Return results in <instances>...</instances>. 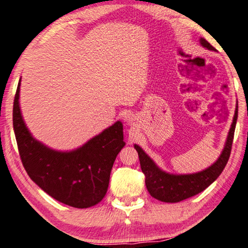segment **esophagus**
<instances>
[{
    "instance_id": "34e87169",
    "label": "esophagus",
    "mask_w": 248,
    "mask_h": 248,
    "mask_svg": "<svg viewBox=\"0 0 248 248\" xmlns=\"http://www.w3.org/2000/svg\"><path fill=\"white\" fill-rule=\"evenodd\" d=\"M128 124H133V118H132L131 116L128 117Z\"/></svg>"
}]
</instances>
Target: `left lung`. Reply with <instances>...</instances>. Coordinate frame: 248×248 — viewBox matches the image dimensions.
<instances>
[{"instance_id":"1","label":"left lung","mask_w":248,"mask_h":248,"mask_svg":"<svg viewBox=\"0 0 248 248\" xmlns=\"http://www.w3.org/2000/svg\"><path fill=\"white\" fill-rule=\"evenodd\" d=\"M200 43L202 47L209 51H216V48L210 46L204 38L200 39ZM237 120V106L235 114L233 117V123L229 130L226 144L220 154L219 158L208 168L195 173L187 174H173L166 172L155 164L150 156L144 152L141 147L134 144L141 165L142 172L145 175V186L150 194L154 199L165 202H178L188 197H192L202 192L208 187L223 171L231 154L232 142L234 138Z\"/></svg>"}]
</instances>
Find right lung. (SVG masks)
Listing matches in <instances>:
<instances>
[{
  "label": "right lung",
  "mask_w": 248,
  "mask_h": 248,
  "mask_svg": "<svg viewBox=\"0 0 248 248\" xmlns=\"http://www.w3.org/2000/svg\"><path fill=\"white\" fill-rule=\"evenodd\" d=\"M20 80L13 125L22 165L30 179L53 199L75 208H89L106 195L110 171L125 143L120 121L73 151H56L38 141L27 128L19 106Z\"/></svg>",
  "instance_id": "add662e5"
}]
</instances>
